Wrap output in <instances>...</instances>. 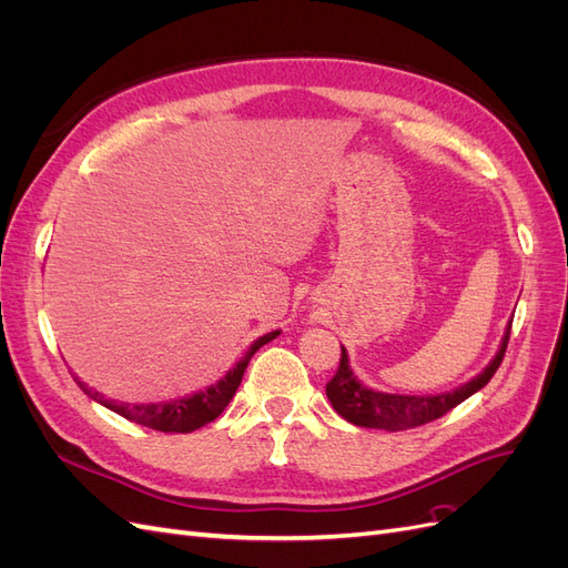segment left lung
<instances>
[{
  "mask_svg": "<svg viewBox=\"0 0 568 568\" xmlns=\"http://www.w3.org/2000/svg\"><path fill=\"white\" fill-rule=\"evenodd\" d=\"M509 329L511 326H507L503 346H500V351H497L495 359L476 376V379L459 386L453 393H443V395L376 393L355 379L351 367H348L346 348L341 346V363H338L336 374L332 376V382L326 384V398L332 400V407L343 419L355 424V426L384 428V432H405V428L428 424L443 415H448L453 407L467 400L469 395H474L476 390H480L493 379L497 367L503 365V357H505L507 343H509Z\"/></svg>",
  "mask_w": 568,
  "mask_h": 568,
  "instance_id": "8db88e82",
  "label": "left lung"
}]
</instances>
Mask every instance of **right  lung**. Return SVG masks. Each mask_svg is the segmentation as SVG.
<instances>
[{"label": "right lung", "instance_id": "1", "mask_svg": "<svg viewBox=\"0 0 568 568\" xmlns=\"http://www.w3.org/2000/svg\"><path fill=\"white\" fill-rule=\"evenodd\" d=\"M280 332H272L257 338L253 346L248 348V353L239 359L236 367H232L222 379L213 386H209L201 393L189 395V398L182 400H173V403H149V405H130V403H113V400H104L99 393H94L92 388H84L82 382L80 388L90 395V398L99 400L101 405H106L109 409L118 412L120 417H125L134 424H142L146 428H153V432H163V434H189L194 428H201L205 424H211L213 419H217L222 415L232 400V395L236 393L239 384H242V376L251 363L253 353L265 346L267 341L277 338Z\"/></svg>", "mask_w": 568, "mask_h": 568}]
</instances>
